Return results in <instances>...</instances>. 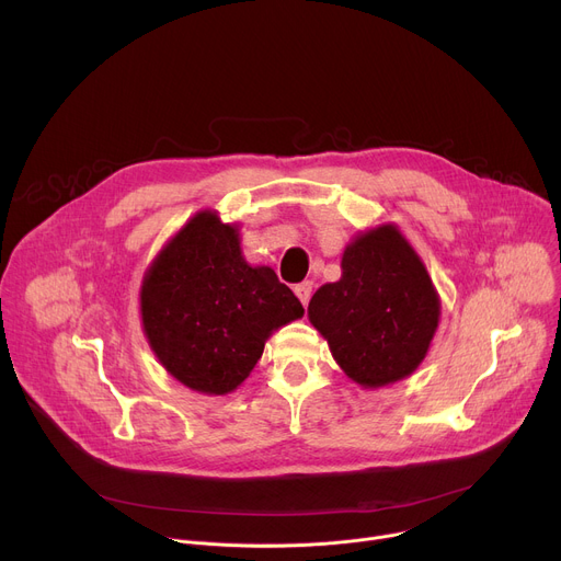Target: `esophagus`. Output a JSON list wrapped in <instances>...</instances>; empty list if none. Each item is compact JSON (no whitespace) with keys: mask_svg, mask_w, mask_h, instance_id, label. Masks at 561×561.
<instances>
[{"mask_svg":"<svg viewBox=\"0 0 561 561\" xmlns=\"http://www.w3.org/2000/svg\"><path fill=\"white\" fill-rule=\"evenodd\" d=\"M311 293H313V282H301L295 286V295L299 297V301L307 307L309 299H311Z\"/></svg>","mask_w":561,"mask_h":561,"instance_id":"obj_1","label":"esophagus"}]
</instances>
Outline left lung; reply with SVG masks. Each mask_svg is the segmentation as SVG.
<instances>
[{
    "instance_id": "1",
    "label": "left lung",
    "mask_w": 561,
    "mask_h": 561,
    "mask_svg": "<svg viewBox=\"0 0 561 561\" xmlns=\"http://www.w3.org/2000/svg\"><path fill=\"white\" fill-rule=\"evenodd\" d=\"M438 309L419 254L393 226H382L344 250L342 279L313 295L309 318L348 378L382 387L423 363Z\"/></svg>"
}]
</instances>
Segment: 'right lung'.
<instances>
[{
	"label": "right lung",
	"instance_id": "add662e5",
	"mask_svg": "<svg viewBox=\"0 0 561 561\" xmlns=\"http://www.w3.org/2000/svg\"><path fill=\"white\" fill-rule=\"evenodd\" d=\"M140 313L161 365L185 387L221 396L248 378L271 331L304 309L273 268L245 264L232 226L198 213L151 264Z\"/></svg>",
	"mask_w": 561,
	"mask_h": 561
}]
</instances>
